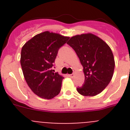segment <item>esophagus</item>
<instances>
[{"mask_svg": "<svg viewBox=\"0 0 130 130\" xmlns=\"http://www.w3.org/2000/svg\"><path fill=\"white\" fill-rule=\"evenodd\" d=\"M68 76L71 78H73L74 77H75V74H74V73H72V74H69Z\"/></svg>", "mask_w": 130, "mask_h": 130, "instance_id": "34e87169", "label": "esophagus"}]
</instances>
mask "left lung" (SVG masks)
Segmentation results:
<instances>
[{
	"label": "left lung",
	"mask_w": 130,
	"mask_h": 130,
	"mask_svg": "<svg viewBox=\"0 0 130 130\" xmlns=\"http://www.w3.org/2000/svg\"><path fill=\"white\" fill-rule=\"evenodd\" d=\"M83 67L85 83L77 88L80 94L94 96L109 85L114 73V56L109 46L92 33L72 36L68 42Z\"/></svg>",
	"instance_id": "left-lung-1"
}]
</instances>
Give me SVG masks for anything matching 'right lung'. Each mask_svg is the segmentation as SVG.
<instances>
[{"instance_id":"add662e5","label":"right lung","mask_w":130,"mask_h":130,"mask_svg":"<svg viewBox=\"0 0 130 130\" xmlns=\"http://www.w3.org/2000/svg\"><path fill=\"white\" fill-rule=\"evenodd\" d=\"M70 37L45 31L34 36L21 49V65L24 77L32 91L50 100L61 90L63 76L51 69L59 48Z\"/></svg>"}]
</instances>
